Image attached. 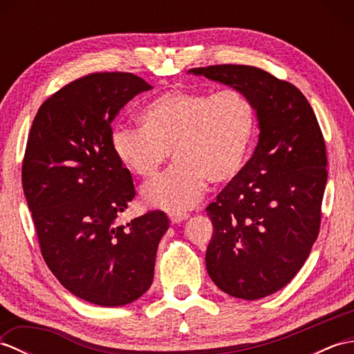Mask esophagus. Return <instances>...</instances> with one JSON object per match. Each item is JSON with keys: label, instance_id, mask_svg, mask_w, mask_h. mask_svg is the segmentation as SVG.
Here are the masks:
<instances>
[{"label": "esophagus", "instance_id": "esophagus-1", "mask_svg": "<svg viewBox=\"0 0 354 354\" xmlns=\"http://www.w3.org/2000/svg\"><path fill=\"white\" fill-rule=\"evenodd\" d=\"M189 217H190V216L187 214V213H170V214H169V219H170V222H171L173 225L181 223V222L189 219Z\"/></svg>", "mask_w": 354, "mask_h": 354}]
</instances>
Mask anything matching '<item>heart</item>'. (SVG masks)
Masks as SVG:
<instances>
[{"label":"heart","instance_id":"obj_1","mask_svg":"<svg viewBox=\"0 0 354 354\" xmlns=\"http://www.w3.org/2000/svg\"><path fill=\"white\" fill-rule=\"evenodd\" d=\"M140 118L141 126H115L111 146L127 170L145 179L160 173L173 150L175 165L141 193L146 205L169 212L196 205L208 181L236 179L257 133L254 104L236 89H170L149 102Z\"/></svg>","mask_w":354,"mask_h":354}]
</instances>
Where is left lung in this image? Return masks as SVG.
Instances as JSON below:
<instances>
[{"label": "left lung", "mask_w": 354, "mask_h": 354, "mask_svg": "<svg viewBox=\"0 0 354 354\" xmlns=\"http://www.w3.org/2000/svg\"><path fill=\"white\" fill-rule=\"evenodd\" d=\"M189 73L231 86L255 108L260 135L254 155L207 207L214 231L205 263L228 295L268 297L303 268L319 232L327 155L317 115L297 86L255 66Z\"/></svg>", "instance_id": "1"}]
</instances>
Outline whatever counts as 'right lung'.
<instances>
[{
	"label": "right lung",
	"instance_id": "add662e5",
	"mask_svg": "<svg viewBox=\"0 0 354 354\" xmlns=\"http://www.w3.org/2000/svg\"><path fill=\"white\" fill-rule=\"evenodd\" d=\"M152 88L131 73L89 74L45 100L28 133L22 189L42 257L65 289L97 306H124L147 292L170 227L162 212L117 223L135 189L112 150L111 123Z\"/></svg>",
	"mask_w": 354,
	"mask_h": 354
}]
</instances>
